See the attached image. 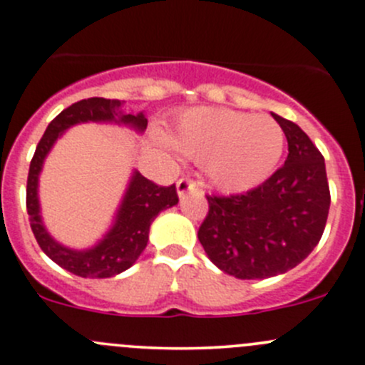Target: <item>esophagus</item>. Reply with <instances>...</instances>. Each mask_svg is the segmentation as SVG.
Returning a JSON list of instances; mask_svg holds the SVG:
<instances>
[{
    "label": "esophagus",
    "instance_id": "obj_1",
    "mask_svg": "<svg viewBox=\"0 0 365 365\" xmlns=\"http://www.w3.org/2000/svg\"><path fill=\"white\" fill-rule=\"evenodd\" d=\"M191 191H198V186L190 179H181L178 181V195L179 197H184L186 193H191Z\"/></svg>",
    "mask_w": 365,
    "mask_h": 365
}]
</instances>
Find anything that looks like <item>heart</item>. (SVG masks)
<instances>
[{
    "label": "heart",
    "instance_id": "b5f03b06",
    "mask_svg": "<svg viewBox=\"0 0 365 365\" xmlns=\"http://www.w3.org/2000/svg\"><path fill=\"white\" fill-rule=\"evenodd\" d=\"M160 145L179 149L204 161L209 182L227 193H240L264 182L279 165L284 131L266 115L225 108H193L179 117Z\"/></svg>",
    "mask_w": 365,
    "mask_h": 365
}]
</instances>
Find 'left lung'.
Returning a JSON list of instances; mask_svg holds the SVG:
<instances>
[{
  "label": "left lung",
  "instance_id": "left-lung-1",
  "mask_svg": "<svg viewBox=\"0 0 365 365\" xmlns=\"http://www.w3.org/2000/svg\"><path fill=\"white\" fill-rule=\"evenodd\" d=\"M287 138L282 168L243 195L207 197L198 241L216 268L241 280L289 272L316 248L330 190L319 150L294 122L272 113Z\"/></svg>",
  "mask_w": 365,
  "mask_h": 365
}]
</instances>
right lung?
I'll use <instances>...</instances> for the list:
<instances>
[{"label":"right lung","mask_w":365,"mask_h":365,"mask_svg":"<svg viewBox=\"0 0 365 365\" xmlns=\"http://www.w3.org/2000/svg\"><path fill=\"white\" fill-rule=\"evenodd\" d=\"M122 104L124 103L118 99L90 97V99H83L68 106L48 125L30 163L26 209L35 240L51 261L83 279H110L131 268L145 250L150 223L154 222V218L165 209L178 205L179 202L174 184L168 187L156 186L133 168L110 229L92 247H67L55 240L46 227L44 218H42L41 198H38V181H41L46 158L49 156L63 133L78 124L96 122V124L124 125L138 135H143L147 129L145 113L143 111L125 113L122 110Z\"/></svg>","instance_id":"obj_1"}]
</instances>
